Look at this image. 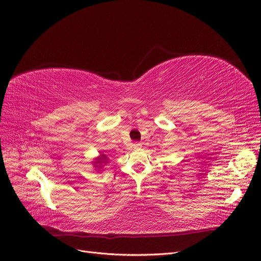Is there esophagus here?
Segmentation results:
<instances>
[{
	"mask_svg": "<svg viewBox=\"0 0 261 261\" xmlns=\"http://www.w3.org/2000/svg\"><path fill=\"white\" fill-rule=\"evenodd\" d=\"M132 147H133L134 149H140V148H142V144H141V143H134V144L132 145Z\"/></svg>",
	"mask_w": 261,
	"mask_h": 261,
	"instance_id": "34e87169",
	"label": "esophagus"
}]
</instances>
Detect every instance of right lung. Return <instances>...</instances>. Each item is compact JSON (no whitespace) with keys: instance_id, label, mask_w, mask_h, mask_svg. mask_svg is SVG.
I'll use <instances>...</instances> for the list:
<instances>
[{"instance_id":"1","label":"right lung","mask_w":261,"mask_h":261,"mask_svg":"<svg viewBox=\"0 0 261 261\" xmlns=\"http://www.w3.org/2000/svg\"><path fill=\"white\" fill-rule=\"evenodd\" d=\"M107 163H108L107 155L103 154V153L100 152V151H99V155L97 156V158H95L94 161L92 162L93 167H94V168H99V169H101ZM98 171H99V170H98Z\"/></svg>"}]
</instances>
